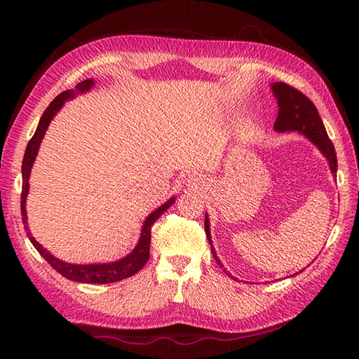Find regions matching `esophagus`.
Returning a JSON list of instances; mask_svg holds the SVG:
<instances>
[{
	"instance_id": "esophagus-1",
	"label": "esophagus",
	"mask_w": 359,
	"mask_h": 359,
	"mask_svg": "<svg viewBox=\"0 0 359 359\" xmlns=\"http://www.w3.org/2000/svg\"><path fill=\"white\" fill-rule=\"evenodd\" d=\"M186 182L191 187H198V186H201L202 178H201V175H198V173H191V175H189V178L186 180Z\"/></svg>"
}]
</instances>
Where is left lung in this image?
I'll use <instances>...</instances> for the list:
<instances>
[{
	"instance_id": "obj_1",
	"label": "left lung",
	"mask_w": 359,
	"mask_h": 359,
	"mask_svg": "<svg viewBox=\"0 0 359 359\" xmlns=\"http://www.w3.org/2000/svg\"><path fill=\"white\" fill-rule=\"evenodd\" d=\"M271 90H273V94L278 104V114L274 123L276 132L278 133L298 132L306 136L313 145L318 147V149L323 154V157L328 160L330 169L335 175L337 173L335 149L331 139L327 135V130H325V126L319 116L316 106L313 104V102L307 95H304L301 91H298L297 88H293V86L285 82L271 83ZM205 232H206V238H208L210 241L214 259L217 260V264L223 268V264L220 262V259L217 257L214 245H212L208 214H205ZM226 274L231 276L229 273Z\"/></svg>"
}]
</instances>
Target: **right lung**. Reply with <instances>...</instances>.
I'll return each mask as SVG.
<instances>
[{
    "instance_id": "add662e5",
    "label": "right lung",
    "mask_w": 359,
    "mask_h": 359,
    "mask_svg": "<svg viewBox=\"0 0 359 359\" xmlns=\"http://www.w3.org/2000/svg\"><path fill=\"white\" fill-rule=\"evenodd\" d=\"M93 86H94V79H86V81L79 82L78 85H76L74 90H67V91L61 93L60 95H57L55 99L50 102V104L46 107V111L43 112L40 121H39V126L36 128V133L29 139V142L27 145L24 161H22V194H20V212H22V222H24L27 236L29 238V241L32 243V245L36 247L37 252L43 257H45L46 262L57 271V273H60L62 277H66L69 280L78 281V283L106 285V283H115V281L132 277L133 274L137 273V271L144 268V265L148 262V259H149L151 226L156 223V220L169 208V206H172V203L175 202V198H170L168 202L158 206L157 210H154L147 217L144 222V226H142V231H140L139 241H137L136 247L133 248V252L128 253L126 257L115 260V262H109V264H88V265L69 264V262H64V260H60L58 257L50 255V252H48L45 247L39 244L34 240V236L31 235L28 222H27V208H25L27 196L29 191L28 180H29L31 168H32V165H34L40 144H41L43 137H45V133H46L50 121L53 119V116L60 112L64 103H66L67 100H72L73 97H76L78 94H83L86 91H90Z\"/></svg>"
}]
</instances>
